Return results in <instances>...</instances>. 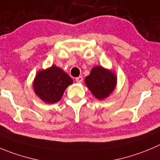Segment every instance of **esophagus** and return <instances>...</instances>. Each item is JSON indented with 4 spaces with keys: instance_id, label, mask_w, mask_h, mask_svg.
<instances>
[{
    "instance_id": "1",
    "label": "esophagus",
    "mask_w": 160,
    "mask_h": 160,
    "mask_svg": "<svg viewBox=\"0 0 160 160\" xmlns=\"http://www.w3.org/2000/svg\"><path fill=\"white\" fill-rule=\"evenodd\" d=\"M75 81L77 82L78 83H81V82H82V81H83V78L82 77V76H79V77H77L75 78Z\"/></svg>"
}]
</instances>
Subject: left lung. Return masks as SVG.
<instances>
[{"label":"left lung","mask_w":160,"mask_h":160,"mask_svg":"<svg viewBox=\"0 0 160 160\" xmlns=\"http://www.w3.org/2000/svg\"><path fill=\"white\" fill-rule=\"evenodd\" d=\"M85 82L92 93L99 100L107 97L115 89L116 76L102 67H95L89 75L85 78Z\"/></svg>","instance_id":"8db88e82"}]
</instances>
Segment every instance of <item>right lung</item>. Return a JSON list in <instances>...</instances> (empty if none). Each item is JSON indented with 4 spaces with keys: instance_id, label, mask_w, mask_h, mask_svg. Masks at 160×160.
Wrapping results in <instances>:
<instances>
[{
    "instance_id": "right-lung-1",
    "label": "right lung",
    "mask_w": 160,
    "mask_h": 160,
    "mask_svg": "<svg viewBox=\"0 0 160 160\" xmlns=\"http://www.w3.org/2000/svg\"><path fill=\"white\" fill-rule=\"evenodd\" d=\"M72 82L73 80L68 74L53 65L38 73L33 82V89L43 101L53 104L61 99L66 88Z\"/></svg>"
}]
</instances>
